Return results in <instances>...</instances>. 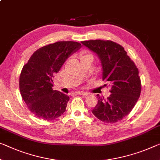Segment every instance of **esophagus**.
<instances>
[{
    "mask_svg": "<svg viewBox=\"0 0 160 160\" xmlns=\"http://www.w3.org/2000/svg\"><path fill=\"white\" fill-rule=\"evenodd\" d=\"M76 93H77L78 95H88V92H82V91H78V92H76Z\"/></svg>",
    "mask_w": 160,
    "mask_h": 160,
    "instance_id": "esophagus-1",
    "label": "esophagus"
}]
</instances>
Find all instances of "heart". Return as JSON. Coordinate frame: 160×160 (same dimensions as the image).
Listing matches in <instances>:
<instances>
[{"label": "heart", "mask_w": 160, "mask_h": 160, "mask_svg": "<svg viewBox=\"0 0 160 160\" xmlns=\"http://www.w3.org/2000/svg\"><path fill=\"white\" fill-rule=\"evenodd\" d=\"M90 56H91V55H90V54H85V55H83L82 57H82H90Z\"/></svg>", "instance_id": "heart-1"}]
</instances>
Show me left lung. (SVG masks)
I'll list each match as a JSON object with an SVG mask.
<instances>
[{
    "label": "left lung",
    "instance_id": "1",
    "mask_svg": "<svg viewBox=\"0 0 160 160\" xmlns=\"http://www.w3.org/2000/svg\"><path fill=\"white\" fill-rule=\"evenodd\" d=\"M81 43L98 57L102 78L111 87L107 99L97 95L98 103L92 113L105 123L117 122L132 111L140 96L139 70L123 47L116 42L98 39Z\"/></svg>",
    "mask_w": 160,
    "mask_h": 160
}]
</instances>
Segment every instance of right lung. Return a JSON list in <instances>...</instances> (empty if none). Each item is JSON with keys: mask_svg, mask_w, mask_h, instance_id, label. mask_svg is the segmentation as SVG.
Masks as SVG:
<instances>
[{"mask_svg": "<svg viewBox=\"0 0 160 160\" xmlns=\"http://www.w3.org/2000/svg\"><path fill=\"white\" fill-rule=\"evenodd\" d=\"M76 42H57L37 49L24 65L19 78L21 95L37 117L52 121L66 111L70 97L53 90L54 75L65 62L80 49Z\"/></svg>", "mask_w": 160, "mask_h": 160, "instance_id": "add662e5", "label": "right lung"}]
</instances>
